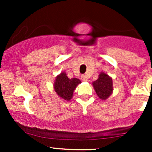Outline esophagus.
<instances>
[{"mask_svg":"<svg viewBox=\"0 0 152 152\" xmlns=\"http://www.w3.org/2000/svg\"><path fill=\"white\" fill-rule=\"evenodd\" d=\"M81 79H82V81H87V76H86V75H82V76H81Z\"/></svg>","mask_w":152,"mask_h":152,"instance_id":"1","label":"esophagus"}]
</instances>
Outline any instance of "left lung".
<instances>
[{"label":"left lung","instance_id":"8db88e82","mask_svg":"<svg viewBox=\"0 0 152 152\" xmlns=\"http://www.w3.org/2000/svg\"><path fill=\"white\" fill-rule=\"evenodd\" d=\"M93 86L97 96L102 100H106L113 93V79L104 72H101L99 79L93 82Z\"/></svg>","mask_w":152,"mask_h":152}]
</instances>
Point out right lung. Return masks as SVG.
Here are the masks:
<instances>
[{
  "label": "right lung",
  "mask_w": 152,
  "mask_h": 152,
  "mask_svg": "<svg viewBox=\"0 0 152 152\" xmlns=\"http://www.w3.org/2000/svg\"><path fill=\"white\" fill-rule=\"evenodd\" d=\"M81 81L76 78L69 79L65 72L56 76L53 88L59 97L65 101H70L73 97V91Z\"/></svg>",
  "instance_id": "right-lung-1"
}]
</instances>
